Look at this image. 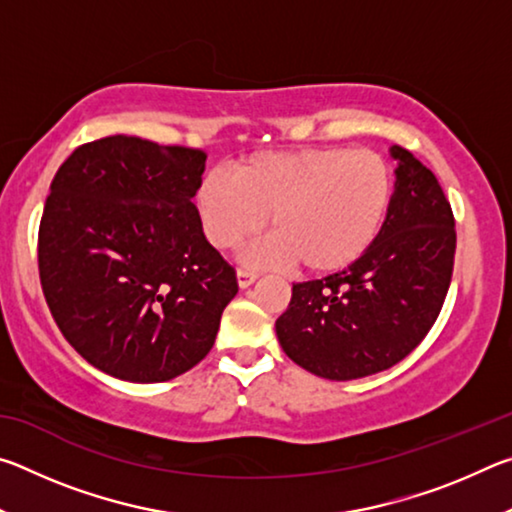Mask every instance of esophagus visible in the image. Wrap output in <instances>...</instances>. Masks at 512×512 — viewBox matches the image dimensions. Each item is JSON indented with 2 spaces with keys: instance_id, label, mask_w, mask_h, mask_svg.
I'll return each instance as SVG.
<instances>
[{
  "instance_id": "1",
  "label": "esophagus",
  "mask_w": 512,
  "mask_h": 512,
  "mask_svg": "<svg viewBox=\"0 0 512 512\" xmlns=\"http://www.w3.org/2000/svg\"><path fill=\"white\" fill-rule=\"evenodd\" d=\"M257 273H253V271H246V268H239L237 271V282H239V287L241 289H248L250 284H253L255 280H257Z\"/></svg>"
}]
</instances>
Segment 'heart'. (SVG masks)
Here are the masks:
<instances>
[{
    "label": "heart",
    "instance_id": "1",
    "mask_svg": "<svg viewBox=\"0 0 512 512\" xmlns=\"http://www.w3.org/2000/svg\"><path fill=\"white\" fill-rule=\"evenodd\" d=\"M395 176L384 155L348 146L255 153L232 178L212 171L196 192L207 241L235 250L266 225L248 255L257 264H296L309 275L345 271L377 244L393 210Z\"/></svg>",
    "mask_w": 512,
    "mask_h": 512
}]
</instances>
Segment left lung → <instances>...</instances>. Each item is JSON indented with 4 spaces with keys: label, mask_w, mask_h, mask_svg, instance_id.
<instances>
[{
    "label": "left lung",
    "mask_w": 512,
    "mask_h": 512,
    "mask_svg": "<svg viewBox=\"0 0 512 512\" xmlns=\"http://www.w3.org/2000/svg\"><path fill=\"white\" fill-rule=\"evenodd\" d=\"M395 198L377 244L357 264L293 284L275 320L282 350L318 377L375 375L418 348L443 309L454 271V214L443 187L402 146H391Z\"/></svg>",
    "instance_id": "left-lung-1"
}]
</instances>
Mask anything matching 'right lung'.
<instances>
[{
  "instance_id": "add662e5",
  "label": "right lung",
  "mask_w": 512,
  "mask_h": 512,
  "mask_svg": "<svg viewBox=\"0 0 512 512\" xmlns=\"http://www.w3.org/2000/svg\"><path fill=\"white\" fill-rule=\"evenodd\" d=\"M207 155L112 135L51 180L40 284L69 345L110 377L153 384L212 350L237 275L203 235L192 198Z\"/></svg>"
}]
</instances>
